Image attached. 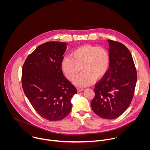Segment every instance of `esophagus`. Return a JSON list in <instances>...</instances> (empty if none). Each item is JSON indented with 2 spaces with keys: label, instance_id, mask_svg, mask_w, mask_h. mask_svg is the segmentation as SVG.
Returning a JSON list of instances; mask_svg holds the SVG:
<instances>
[{
  "label": "esophagus",
  "instance_id": "obj_1",
  "mask_svg": "<svg viewBox=\"0 0 150 150\" xmlns=\"http://www.w3.org/2000/svg\"><path fill=\"white\" fill-rule=\"evenodd\" d=\"M83 90V89L82 88H81V87H79V88H77V91H78V93L81 92Z\"/></svg>",
  "mask_w": 150,
  "mask_h": 150
}]
</instances>
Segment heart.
I'll return each mask as SVG.
<instances>
[{"instance_id":"heart-1","label":"heart","mask_w":150,"mask_h":150,"mask_svg":"<svg viewBox=\"0 0 150 150\" xmlns=\"http://www.w3.org/2000/svg\"><path fill=\"white\" fill-rule=\"evenodd\" d=\"M71 57H64L61 62V69L66 78L74 81L78 87H87L93 84L96 79H100L108 74L110 65L109 50L103 47L87 45L74 50Z\"/></svg>"}]
</instances>
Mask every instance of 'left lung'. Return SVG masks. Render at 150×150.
<instances>
[{
  "label": "left lung",
  "mask_w": 150,
  "mask_h": 150,
  "mask_svg": "<svg viewBox=\"0 0 150 150\" xmlns=\"http://www.w3.org/2000/svg\"><path fill=\"white\" fill-rule=\"evenodd\" d=\"M110 65L105 76L97 82L91 103L94 112L106 119H114L129 106L133 98L137 73L130 51L120 42L108 40Z\"/></svg>",
  "instance_id": "obj_1"
}]
</instances>
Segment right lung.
<instances>
[{"instance_id":"1","label":"right lung","mask_w":150,"mask_h":150,"mask_svg":"<svg viewBox=\"0 0 150 150\" xmlns=\"http://www.w3.org/2000/svg\"><path fill=\"white\" fill-rule=\"evenodd\" d=\"M67 46L60 41L42 44L27 57L23 67L24 93L39 115L49 121L67 117L72 109L71 98L77 93L61 69Z\"/></svg>"}]
</instances>
